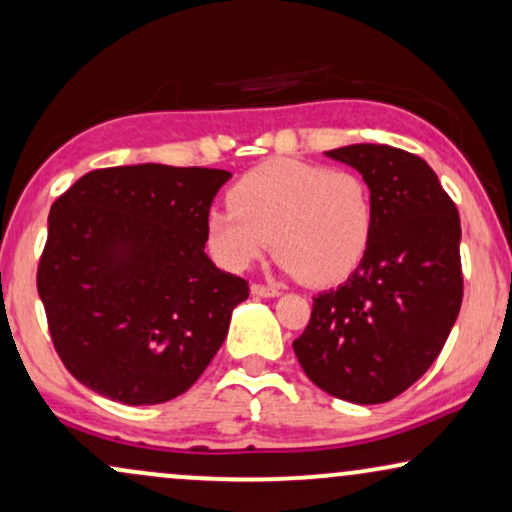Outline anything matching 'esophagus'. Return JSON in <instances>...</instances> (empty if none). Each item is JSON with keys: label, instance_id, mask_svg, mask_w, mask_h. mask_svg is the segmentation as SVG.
Wrapping results in <instances>:
<instances>
[{"label": "esophagus", "instance_id": "1", "mask_svg": "<svg viewBox=\"0 0 512 512\" xmlns=\"http://www.w3.org/2000/svg\"><path fill=\"white\" fill-rule=\"evenodd\" d=\"M250 293L260 295V297H278L281 295V290H278L276 286H264V283H252Z\"/></svg>", "mask_w": 512, "mask_h": 512}]
</instances>
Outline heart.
<instances>
[{
    "label": "heart",
    "instance_id": "1",
    "mask_svg": "<svg viewBox=\"0 0 512 512\" xmlns=\"http://www.w3.org/2000/svg\"><path fill=\"white\" fill-rule=\"evenodd\" d=\"M373 222V193L359 172L274 158L231 186L229 205L205 217V234L226 267L245 269L271 243L290 274L331 286L364 260Z\"/></svg>",
    "mask_w": 512,
    "mask_h": 512
}]
</instances>
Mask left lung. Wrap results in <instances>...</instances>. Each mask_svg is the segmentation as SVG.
Instances as JSON below:
<instances>
[{"instance_id":"left-lung-1","label":"left lung","mask_w":512,"mask_h":512,"mask_svg":"<svg viewBox=\"0 0 512 512\" xmlns=\"http://www.w3.org/2000/svg\"><path fill=\"white\" fill-rule=\"evenodd\" d=\"M326 155L371 186L373 236L354 274L314 297L312 319L293 349L323 392L383 404L428 371L461 312V219L418 155L385 144Z\"/></svg>"}]
</instances>
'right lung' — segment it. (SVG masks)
<instances>
[{
	"label": "right lung",
	"instance_id": "1",
	"mask_svg": "<svg viewBox=\"0 0 512 512\" xmlns=\"http://www.w3.org/2000/svg\"><path fill=\"white\" fill-rule=\"evenodd\" d=\"M231 172L158 163L94 170L51 205L37 293L63 366L127 406L184 394L229 333L248 283L205 252Z\"/></svg>",
	"mask_w": 512,
	"mask_h": 512
}]
</instances>
